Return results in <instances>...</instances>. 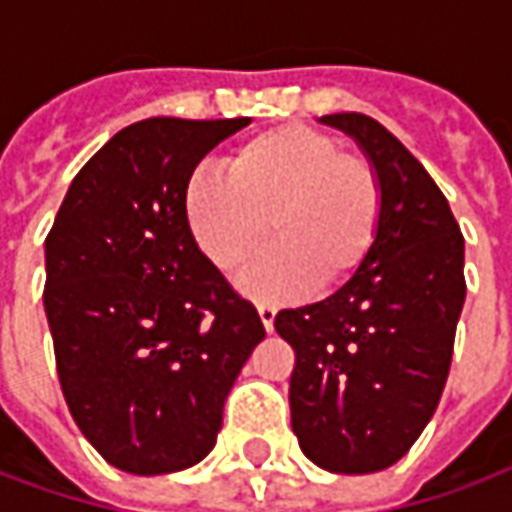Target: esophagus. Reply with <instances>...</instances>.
I'll return each instance as SVG.
<instances>
[{
	"label": "esophagus",
	"instance_id": "1",
	"mask_svg": "<svg viewBox=\"0 0 512 512\" xmlns=\"http://www.w3.org/2000/svg\"><path fill=\"white\" fill-rule=\"evenodd\" d=\"M257 313H260V321H263V327H266V332L274 330V318H277V307L260 305V307H257Z\"/></svg>",
	"mask_w": 512,
	"mask_h": 512
}]
</instances>
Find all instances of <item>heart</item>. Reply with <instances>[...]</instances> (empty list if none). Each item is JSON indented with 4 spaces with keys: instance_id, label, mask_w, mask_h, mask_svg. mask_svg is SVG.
<instances>
[{
    "instance_id": "1",
    "label": "heart",
    "mask_w": 512,
    "mask_h": 512,
    "mask_svg": "<svg viewBox=\"0 0 512 512\" xmlns=\"http://www.w3.org/2000/svg\"><path fill=\"white\" fill-rule=\"evenodd\" d=\"M188 230L221 271H238L266 232L277 244L238 277L257 302H285L310 285L341 288L368 260L382 219V185L366 157L327 132L280 124L227 155V174L196 169L182 188Z\"/></svg>"
}]
</instances>
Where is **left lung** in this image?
I'll return each mask as SVG.
<instances>
[{"label": "left lung", "mask_w": 512, "mask_h": 512, "mask_svg": "<svg viewBox=\"0 0 512 512\" xmlns=\"http://www.w3.org/2000/svg\"><path fill=\"white\" fill-rule=\"evenodd\" d=\"M363 149L382 185L377 244L316 305L280 310L296 352L291 427L316 466H393L430 424L452 366L463 302V235L446 196L402 141L363 113L321 116Z\"/></svg>", "instance_id": "left-lung-1"}]
</instances>
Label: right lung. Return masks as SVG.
<instances>
[{"label":"right lung","instance_id":"add662e5","mask_svg":"<svg viewBox=\"0 0 512 512\" xmlns=\"http://www.w3.org/2000/svg\"><path fill=\"white\" fill-rule=\"evenodd\" d=\"M249 119H146L71 180L46 235L44 310L60 388L110 466L155 477L216 446L224 399L266 338L196 246L182 188Z\"/></svg>","mask_w":512,"mask_h":512}]
</instances>
